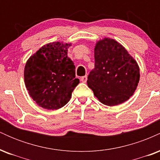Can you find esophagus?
Segmentation results:
<instances>
[{
  "label": "esophagus",
  "mask_w": 160,
  "mask_h": 160,
  "mask_svg": "<svg viewBox=\"0 0 160 160\" xmlns=\"http://www.w3.org/2000/svg\"><path fill=\"white\" fill-rule=\"evenodd\" d=\"M80 81L82 82H86L87 81V76H83L80 78Z\"/></svg>",
  "instance_id": "1"
}]
</instances>
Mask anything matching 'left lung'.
<instances>
[{"label":"left lung","mask_w":160,"mask_h":160,"mask_svg":"<svg viewBox=\"0 0 160 160\" xmlns=\"http://www.w3.org/2000/svg\"><path fill=\"white\" fill-rule=\"evenodd\" d=\"M94 53L95 68L88 76V86L105 105L123 103L134 94L138 84L140 71L136 61L111 38L99 40Z\"/></svg>","instance_id":"left-lung-1"}]
</instances>
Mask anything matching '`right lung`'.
I'll use <instances>...</instances> for the list:
<instances>
[{
    "mask_svg": "<svg viewBox=\"0 0 160 160\" xmlns=\"http://www.w3.org/2000/svg\"><path fill=\"white\" fill-rule=\"evenodd\" d=\"M71 43L60 42L42 47L29 58L24 71L25 86L40 107L57 110L71 99L80 80L75 78V65L68 57Z\"/></svg>",
    "mask_w": 160,
    "mask_h": 160,
    "instance_id": "right-lung-1",
    "label": "right lung"
}]
</instances>
